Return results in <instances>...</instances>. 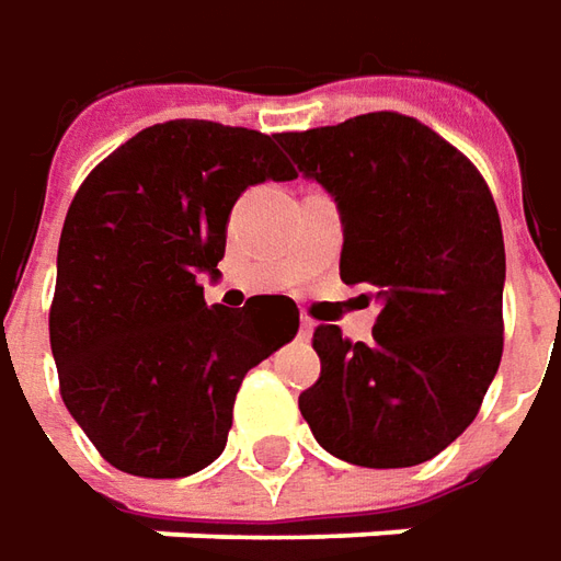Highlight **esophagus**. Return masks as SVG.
I'll use <instances>...</instances> for the list:
<instances>
[{"instance_id": "obj_1", "label": "esophagus", "mask_w": 561, "mask_h": 561, "mask_svg": "<svg viewBox=\"0 0 561 561\" xmlns=\"http://www.w3.org/2000/svg\"><path fill=\"white\" fill-rule=\"evenodd\" d=\"M313 335V319L300 317V339H310Z\"/></svg>"}]
</instances>
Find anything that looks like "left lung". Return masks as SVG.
<instances>
[{
    "label": "left lung",
    "mask_w": 561,
    "mask_h": 561,
    "mask_svg": "<svg viewBox=\"0 0 561 561\" xmlns=\"http://www.w3.org/2000/svg\"><path fill=\"white\" fill-rule=\"evenodd\" d=\"M339 204L341 279L373 288V341L319 325L300 415L322 450L407 469L462 435L503 357L506 251L491 188L435 129L394 111L279 133ZM366 298V295H363Z\"/></svg>",
    "instance_id": "1"
}]
</instances>
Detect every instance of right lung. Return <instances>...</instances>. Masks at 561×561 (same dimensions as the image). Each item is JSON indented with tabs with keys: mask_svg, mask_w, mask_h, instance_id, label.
<instances>
[{
	"mask_svg": "<svg viewBox=\"0 0 561 561\" xmlns=\"http://www.w3.org/2000/svg\"><path fill=\"white\" fill-rule=\"evenodd\" d=\"M276 136L167 121L107 154L70 202L49 313L61 400L114 469L202 472L226 447L248 369L298 335V307L204 304L248 185L295 180Z\"/></svg>",
	"mask_w": 561,
	"mask_h": 561,
	"instance_id": "obj_1",
	"label": "right lung"
}]
</instances>
